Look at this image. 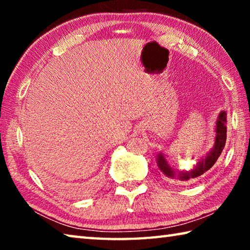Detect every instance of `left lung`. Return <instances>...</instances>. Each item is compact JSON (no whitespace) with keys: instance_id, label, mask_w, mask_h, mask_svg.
<instances>
[{"instance_id":"1","label":"left lung","mask_w":250,"mask_h":250,"mask_svg":"<svg viewBox=\"0 0 250 250\" xmlns=\"http://www.w3.org/2000/svg\"><path fill=\"white\" fill-rule=\"evenodd\" d=\"M226 118H227V113L225 111H222L218 116V120L216 122V139H215V146L214 149L211 150L210 153L206 156L205 159H203L201 162H198L197 166L193 168L192 171L189 172H176L174 168H172L170 167V164H167L166 158L162 154H159L158 156V166L160 167V170L164 173V175H167L170 179H175V180H180V181H188L191 179H195V177L201 176L202 174H204L205 172H207L209 168L216 163L217 159L219 158V155L222 154V151L225 146L226 143V132H227V128H226Z\"/></svg>"}]
</instances>
